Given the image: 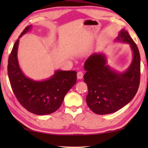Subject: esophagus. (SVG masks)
Masks as SVG:
<instances>
[{"instance_id": "34e87169", "label": "esophagus", "mask_w": 148, "mask_h": 148, "mask_svg": "<svg viewBox=\"0 0 148 148\" xmlns=\"http://www.w3.org/2000/svg\"><path fill=\"white\" fill-rule=\"evenodd\" d=\"M83 76H84V73L81 71H79L77 73V79H81L83 78Z\"/></svg>"}]
</instances>
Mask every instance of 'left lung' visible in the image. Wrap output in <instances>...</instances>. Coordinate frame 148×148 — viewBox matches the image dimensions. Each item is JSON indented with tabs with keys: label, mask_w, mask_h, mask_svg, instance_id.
<instances>
[{
	"label": "left lung",
	"mask_w": 148,
	"mask_h": 148,
	"mask_svg": "<svg viewBox=\"0 0 148 148\" xmlns=\"http://www.w3.org/2000/svg\"><path fill=\"white\" fill-rule=\"evenodd\" d=\"M116 40L130 44L133 54L131 65L119 73L106 64L104 54L94 53L86 60L85 83L88 88L87 106L94 113L108 114L117 112L132 101L138 89L140 79V56L136 44L124 29Z\"/></svg>",
	"instance_id": "8db88e82"
}]
</instances>
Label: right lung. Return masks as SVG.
I'll list each match as a JSON object with an SVG mask.
<instances>
[{
	"label": "right lung",
	"instance_id": "right-lung-1",
	"mask_svg": "<svg viewBox=\"0 0 148 148\" xmlns=\"http://www.w3.org/2000/svg\"><path fill=\"white\" fill-rule=\"evenodd\" d=\"M25 27L19 38L31 30ZM15 42L8 58V75L17 101L25 108L36 115L53 113L59 108L65 95L76 83V71H57L44 81H34L25 76L17 61L19 39Z\"/></svg>",
	"mask_w": 148,
	"mask_h": 148
}]
</instances>
